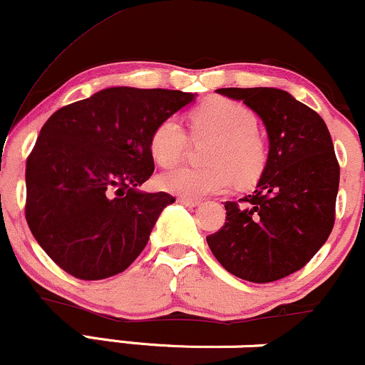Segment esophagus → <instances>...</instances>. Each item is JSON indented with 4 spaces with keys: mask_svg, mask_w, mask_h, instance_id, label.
<instances>
[{
    "mask_svg": "<svg viewBox=\"0 0 365 365\" xmlns=\"http://www.w3.org/2000/svg\"><path fill=\"white\" fill-rule=\"evenodd\" d=\"M178 202L183 204V206H188V207H197L200 204V200L187 199V197H178Z\"/></svg>",
    "mask_w": 365,
    "mask_h": 365,
    "instance_id": "obj_1",
    "label": "esophagus"
}]
</instances>
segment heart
I'll return each mask as SVG.
<instances>
[{
	"label": "heart",
	"instance_id": "heart-1",
	"mask_svg": "<svg viewBox=\"0 0 365 365\" xmlns=\"http://www.w3.org/2000/svg\"><path fill=\"white\" fill-rule=\"evenodd\" d=\"M194 139L211 137L206 166H182L159 175L158 185L170 194L200 199L217 194L235 183L250 185L266 166V142L257 132V118L245 104L226 98H209L188 115ZM158 165L168 166L185 156L188 135L175 118H165L154 128L149 142Z\"/></svg>",
	"mask_w": 365,
	"mask_h": 365
}]
</instances>
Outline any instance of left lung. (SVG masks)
<instances>
[{
	"label": "left lung",
	"instance_id": "8db88e82",
	"mask_svg": "<svg viewBox=\"0 0 365 365\" xmlns=\"http://www.w3.org/2000/svg\"><path fill=\"white\" fill-rule=\"evenodd\" d=\"M244 101L269 140L254 194L226 202V221L207 245L228 273L252 283L282 279L304 267L334 225L340 166L324 120L274 87L217 89Z\"/></svg>",
	"mask_w": 365,
	"mask_h": 365
}]
</instances>
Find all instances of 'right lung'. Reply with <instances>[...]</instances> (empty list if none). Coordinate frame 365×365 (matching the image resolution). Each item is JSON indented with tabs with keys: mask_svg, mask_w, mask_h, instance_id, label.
<instances>
[{
	"mask_svg": "<svg viewBox=\"0 0 365 365\" xmlns=\"http://www.w3.org/2000/svg\"><path fill=\"white\" fill-rule=\"evenodd\" d=\"M197 94L110 87L49 116L27 159L25 217L37 244L78 279L125 271L175 199L142 192L154 128Z\"/></svg>",
	"mask_w": 365,
	"mask_h": 365,
	"instance_id": "1",
	"label": "right lung"
}]
</instances>
